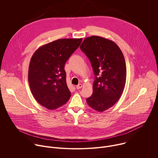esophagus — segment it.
<instances>
[{"label":"esophagus","instance_id":"esophagus-1","mask_svg":"<svg viewBox=\"0 0 158 158\" xmlns=\"http://www.w3.org/2000/svg\"><path fill=\"white\" fill-rule=\"evenodd\" d=\"M82 87V85L81 84H79L77 85H76V89H81Z\"/></svg>","mask_w":158,"mask_h":158}]
</instances>
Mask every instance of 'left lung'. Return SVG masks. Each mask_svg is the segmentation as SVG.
<instances>
[{"mask_svg": "<svg viewBox=\"0 0 158 158\" xmlns=\"http://www.w3.org/2000/svg\"><path fill=\"white\" fill-rule=\"evenodd\" d=\"M80 49L91 62L95 75L93 93L87 103L103 112L113 106L123 93L126 80L123 54L114 42L96 35L84 39Z\"/></svg>", "mask_w": 158, "mask_h": 158, "instance_id": "1", "label": "left lung"}]
</instances>
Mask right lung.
<instances>
[{
	"label": "right lung",
	"instance_id": "1",
	"mask_svg": "<svg viewBox=\"0 0 158 158\" xmlns=\"http://www.w3.org/2000/svg\"><path fill=\"white\" fill-rule=\"evenodd\" d=\"M82 39H60L40 47L32 55L28 81L35 99L52 110L65 104L71 97L66 83L64 65L79 48Z\"/></svg>",
	"mask_w": 158,
	"mask_h": 158
}]
</instances>
